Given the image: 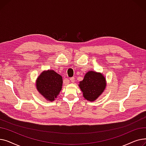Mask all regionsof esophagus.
Listing matches in <instances>:
<instances>
[{"label":"esophagus","instance_id":"esophagus-1","mask_svg":"<svg viewBox=\"0 0 146 146\" xmlns=\"http://www.w3.org/2000/svg\"><path fill=\"white\" fill-rule=\"evenodd\" d=\"M70 81H71L72 83H74V78H73V77L70 78Z\"/></svg>","mask_w":146,"mask_h":146}]
</instances>
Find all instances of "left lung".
<instances>
[{"instance_id": "1", "label": "left lung", "mask_w": 146, "mask_h": 146, "mask_svg": "<svg viewBox=\"0 0 146 146\" xmlns=\"http://www.w3.org/2000/svg\"><path fill=\"white\" fill-rule=\"evenodd\" d=\"M105 86L106 81L104 76L94 71L88 72L79 84L83 97L89 101H95L103 92Z\"/></svg>"}]
</instances>
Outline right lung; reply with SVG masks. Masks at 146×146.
<instances>
[{"label":"right lung","instance_id":"add662e5","mask_svg":"<svg viewBox=\"0 0 146 146\" xmlns=\"http://www.w3.org/2000/svg\"><path fill=\"white\" fill-rule=\"evenodd\" d=\"M36 83L38 92L48 101H52L62 88L63 79L54 70H48L42 72Z\"/></svg>","mask_w":146,"mask_h":146}]
</instances>
